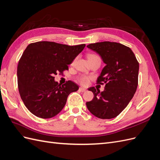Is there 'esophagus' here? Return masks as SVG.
<instances>
[{
  "label": "esophagus",
  "instance_id": "esophagus-1",
  "mask_svg": "<svg viewBox=\"0 0 160 160\" xmlns=\"http://www.w3.org/2000/svg\"><path fill=\"white\" fill-rule=\"evenodd\" d=\"M81 92H85L87 90H86V89H85V88H79V89Z\"/></svg>",
  "mask_w": 160,
  "mask_h": 160
}]
</instances>
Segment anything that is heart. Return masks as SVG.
Listing matches in <instances>:
<instances>
[{
  "label": "heart",
  "mask_w": 160,
  "mask_h": 160,
  "mask_svg": "<svg viewBox=\"0 0 160 160\" xmlns=\"http://www.w3.org/2000/svg\"><path fill=\"white\" fill-rule=\"evenodd\" d=\"M97 58H99V57L94 54H89L88 55V60L97 59ZM79 81L81 84L87 85V84H88L89 81V77H87V76H81L79 78Z\"/></svg>",
  "instance_id": "1"
}]
</instances>
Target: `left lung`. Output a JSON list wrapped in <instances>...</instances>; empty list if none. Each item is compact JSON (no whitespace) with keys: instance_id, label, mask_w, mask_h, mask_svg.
Listing matches in <instances>:
<instances>
[{"instance_id":"8db88e82","label":"left lung","mask_w":160,"mask_h":160,"mask_svg":"<svg viewBox=\"0 0 160 160\" xmlns=\"http://www.w3.org/2000/svg\"><path fill=\"white\" fill-rule=\"evenodd\" d=\"M89 49L100 55L105 66L97 79L105 85L100 92L93 87L88 89L94 98L86 103L87 108L95 117L112 119L127 107L138 85L139 62L129 47L115 42L91 43Z\"/></svg>"}]
</instances>
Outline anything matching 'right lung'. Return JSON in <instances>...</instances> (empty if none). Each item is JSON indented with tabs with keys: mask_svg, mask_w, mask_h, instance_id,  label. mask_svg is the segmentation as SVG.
<instances>
[{
	"mask_svg": "<svg viewBox=\"0 0 160 160\" xmlns=\"http://www.w3.org/2000/svg\"><path fill=\"white\" fill-rule=\"evenodd\" d=\"M85 47L50 41L27 46L17 67L18 88L24 104L33 115L42 119L54 117L63 109L69 95L79 89L71 81L59 84L54 76L68 70V65Z\"/></svg>",
	"mask_w": 160,
	"mask_h": 160,
	"instance_id": "right-lung-1",
	"label": "right lung"
}]
</instances>
